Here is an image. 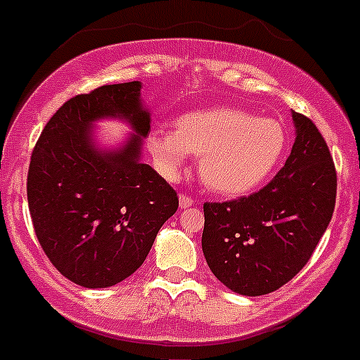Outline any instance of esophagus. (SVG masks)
Here are the masks:
<instances>
[{
	"mask_svg": "<svg viewBox=\"0 0 360 360\" xmlns=\"http://www.w3.org/2000/svg\"><path fill=\"white\" fill-rule=\"evenodd\" d=\"M191 205H193V198L188 197V195H184V193H181L179 195V207L188 209V207H191Z\"/></svg>",
	"mask_w": 360,
	"mask_h": 360,
	"instance_id": "34e87169",
	"label": "esophagus"
}]
</instances>
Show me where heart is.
I'll return each instance as SVG.
<instances>
[{
    "instance_id": "obj_1",
    "label": "heart",
    "mask_w": 360,
    "mask_h": 360,
    "mask_svg": "<svg viewBox=\"0 0 360 360\" xmlns=\"http://www.w3.org/2000/svg\"><path fill=\"white\" fill-rule=\"evenodd\" d=\"M146 146L165 179H177L188 155H197L198 174L209 190L243 197L276 169L287 131L273 117H257L236 107H209L179 116L174 130H153Z\"/></svg>"
}]
</instances>
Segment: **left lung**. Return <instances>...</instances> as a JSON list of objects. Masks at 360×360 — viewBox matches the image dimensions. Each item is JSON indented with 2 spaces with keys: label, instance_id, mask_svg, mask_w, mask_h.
I'll return each instance as SVG.
<instances>
[{
  "label": "left lung",
  "instance_id": "left-lung-1",
  "mask_svg": "<svg viewBox=\"0 0 360 360\" xmlns=\"http://www.w3.org/2000/svg\"><path fill=\"white\" fill-rule=\"evenodd\" d=\"M292 117L297 137L267 186L204 204V257L212 274L240 295H265L288 283L333 218L338 177L327 142L309 117Z\"/></svg>",
  "mask_w": 360,
  "mask_h": 360
}]
</instances>
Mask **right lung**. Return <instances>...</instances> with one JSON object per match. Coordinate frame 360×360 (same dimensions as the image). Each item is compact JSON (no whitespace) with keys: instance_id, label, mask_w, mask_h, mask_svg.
<instances>
[{"instance_id":"1","label":"right lung","mask_w":360,"mask_h":360,"mask_svg":"<svg viewBox=\"0 0 360 360\" xmlns=\"http://www.w3.org/2000/svg\"><path fill=\"white\" fill-rule=\"evenodd\" d=\"M100 117L127 119L138 134L120 152H102L89 131ZM149 123L139 80L107 84L63 103L34 146L27 172L34 233L52 265L80 287L131 276L177 211L176 190L141 162Z\"/></svg>"}]
</instances>
